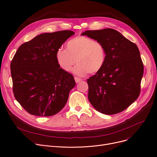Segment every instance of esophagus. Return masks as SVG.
Instances as JSON below:
<instances>
[{
    "label": "esophagus",
    "instance_id": "esophagus-1",
    "mask_svg": "<svg viewBox=\"0 0 157 157\" xmlns=\"http://www.w3.org/2000/svg\"><path fill=\"white\" fill-rule=\"evenodd\" d=\"M74 79H75V81L76 82V83H79V82H80L81 81H82V79L79 78H78L76 76L74 77Z\"/></svg>",
    "mask_w": 157,
    "mask_h": 157
}]
</instances>
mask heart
I'll use <instances>...</instances> for the list:
<instances>
[{
	"mask_svg": "<svg viewBox=\"0 0 157 157\" xmlns=\"http://www.w3.org/2000/svg\"><path fill=\"white\" fill-rule=\"evenodd\" d=\"M105 58L104 44L85 36L70 39L66 44V49L59 48L56 52V62L63 70L71 71L77 62L74 71L80 76L99 71L105 63Z\"/></svg>",
	"mask_w": 157,
	"mask_h": 157,
	"instance_id": "b5f03b06",
	"label": "heart"
}]
</instances>
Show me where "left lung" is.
Instances as JSON below:
<instances>
[{
	"label": "left lung",
	"mask_w": 157,
	"mask_h": 157,
	"mask_svg": "<svg viewBox=\"0 0 157 157\" xmlns=\"http://www.w3.org/2000/svg\"><path fill=\"white\" fill-rule=\"evenodd\" d=\"M102 43L106 58L102 68L87 79L88 100L98 112L114 114L138 98L144 65L137 45L112 29L81 34Z\"/></svg>",
	"instance_id": "8db88e82"
}]
</instances>
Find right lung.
<instances>
[{
	"label": "right lung",
	"instance_id": "obj_1",
	"mask_svg": "<svg viewBox=\"0 0 157 157\" xmlns=\"http://www.w3.org/2000/svg\"><path fill=\"white\" fill-rule=\"evenodd\" d=\"M71 30L44 33L22 44L11 62L14 96L29 114L50 117L67 103L76 85L72 74L60 68L56 52Z\"/></svg>",
	"mask_w": 157,
	"mask_h": 157
}]
</instances>
